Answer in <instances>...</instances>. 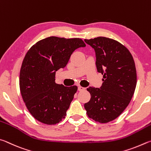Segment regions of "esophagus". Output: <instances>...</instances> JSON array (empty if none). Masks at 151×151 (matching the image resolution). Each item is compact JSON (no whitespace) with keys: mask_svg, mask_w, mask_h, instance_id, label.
I'll return each mask as SVG.
<instances>
[{"mask_svg":"<svg viewBox=\"0 0 151 151\" xmlns=\"http://www.w3.org/2000/svg\"><path fill=\"white\" fill-rule=\"evenodd\" d=\"M84 89H85V88H83V87H81V86H78V90L79 91H83V90H84Z\"/></svg>","mask_w":151,"mask_h":151,"instance_id":"esophagus-1","label":"esophagus"}]
</instances>
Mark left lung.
<instances>
[{"label":"left lung","instance_id":"8db88e82","mask_svg":"<svg viewBox=\"0 0 151 151\" xmlns=\"http://www.w3.org/2000/svg\"><path fill=\"white\" fill-rule=\"evenodd\" d=\"M84 41L95 50L97 71L104 75L100 88L89 87V101L84 107L89 118L106 123L128 106L137 85L135 64L130 52L115 40L97 37Z\"/></svg>","mask_w":151,"mask_h":151}]
</instances>
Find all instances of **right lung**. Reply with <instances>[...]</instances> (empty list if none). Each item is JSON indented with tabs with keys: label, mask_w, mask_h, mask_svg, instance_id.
<instances>
[{
	"label": "right lung",
	"mask_w": 151,
	"mask_h": 151,
	"mask_svg": "<svg viewBox=\"0 0 151 151\" xmlns=\"http://www.w3.org/2000/svg\"><path fill=\"white\" fill-rule=\"evenodd\" d=\"M85 46L80 38L50 36L26 53L20 71V93L29 112L40 122L55 125L65 118L78 87L55 83V72L65 67L76 49Z\"/></svg>",
	"instance_id": "1"
}]
</instances>
